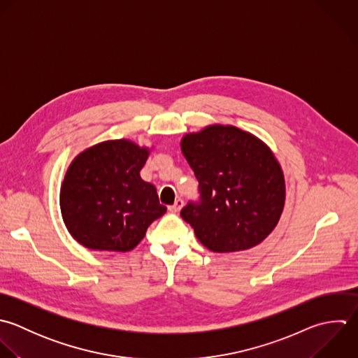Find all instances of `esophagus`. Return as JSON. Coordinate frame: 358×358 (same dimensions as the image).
<instances>
[{"label": "esophagus", "instance_id": "obj_1", "mask_svg": "<svg viewBox=\"0 0 358 358\" xmlns=\"http://www.w3.org/2000/svg\"><path fill=\"white\" fill-rule=\"evenodd\" d=\"M182 205H184V201H182V199H177V201L174 202V205L169 206V210H170V212H178V210L182 208Z\"/></svg>", "mask_w": 358, "mask_h": 358}]
</instances>
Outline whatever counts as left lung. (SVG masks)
<instances>
[{"instance_id": "8db88e82", "label": "left lung", "mask_w": 358, "mask_h": 358, "mask_svg": "<svg viewBox=\"0 0 358 358\" xmlns=\"http://www.w3.org/2000/svg\"><path fill=\"white\" fill-rule=\"evenodd\" d=\"M181 150L198 180L196 201L181 209L196 238L213 252L250 250L276 227L285 178L269 148L231 125L188 134Z\"/></svg>"}]
</instances>
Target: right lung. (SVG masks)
<instances>
[{"mask_svg": "<svg viewBox=\"0 0 358 358\" xmlns=\"http://www.w3.org/2000/svg\"><path fill=\"white\" fill-rule=\"evenodd\" d=\"M149 150L107 141L82 152L69 166L59 194L64 223L83 247L127 252L167 210L155 185L141 178Z\"/></svg>", "mask_w": 358, "mask_h": 358, "instance_id": "1", "label": "right lung"}]
</instances>
